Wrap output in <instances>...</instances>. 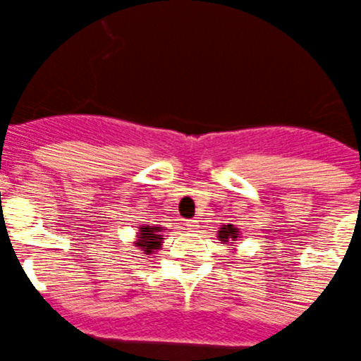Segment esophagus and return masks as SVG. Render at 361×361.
Here are the masks:
<instances>
[{
	"mask_svg": "<svg viewBox=\"0 0 361 361\" xmlns=\"http://www.w3.org/2000/svg\"><path fill=\"white\" fill-rule=\"evenodd\" d=\"M185 226H187V230H190V232H196V230L200 228V221H197V219H187Z\"/></svg>",
	"mask_w": 361,
	"mask_h": 361,
	"instance_id": "1",
	"label": "esophagus"
}]
</instances>
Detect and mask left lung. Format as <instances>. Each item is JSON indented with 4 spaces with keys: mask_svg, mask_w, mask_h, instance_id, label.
Returning <instances> with one entry per match:
<instances>
[{
    "mask_svg": "<svg viewBox=\"0 0 361 361\" xmlns=\"http://www.w3.org/2000/svg\"><path fill=\"white\" fill-rule=\"evenodd\" d=\"M237 228H233L232 225H223L221 226L219 233H217V237H219V241L223 243H228V241H235L237 239Z\"/></svg>",
    "mask_w": 361,
    "mask_h": 361,
    "instance_id": "left-lung-1",
    "label": "left lung"
}]
</instances>
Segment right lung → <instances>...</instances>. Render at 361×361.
Returning a JSON list of instances; mask_svg holds the SVG:
<instances>
[{
    "label": "right lung",
    "mask_w": 361,
    "mask_h": 361,
    "mask_svg": "<svg viewBox=\"0 0 361 361\" xmlns=\"http://www.w3.org/2000/svg\"><path fill=\"white\" fill-rule=\"evenodd\" d=\"M160 230L161 226H144V228H140L135 245L149 255V253L160 248V243L164 239V235H160Z\"/></svg>",
    "instance_id": "1"
}]
</instances>
